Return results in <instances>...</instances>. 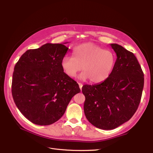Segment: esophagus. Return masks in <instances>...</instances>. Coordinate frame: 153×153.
<instances>
[{
    "mask_svg": "<svg viewBox=\"0 0 153 153\" xmlns=\"http://www.w3.org/2000/svg\"><path fill=\"white\" fill-rule=\"evenodd\" d=\"M78 85H79V87H80V90L82 91V86H83L82 84H81V83H78Z\"/></svg>",
    "mask_w": 153,
    "mask_h": 153,
    "instance_id": "obj_1",
    "label": "esophagus"
}]
</instances>
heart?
<instances>
[{
	"instance_id": "heart-1",
	"label": "heart",
	"mask_w": 153,
	"mask_h": 153,
	"mask_svg": "<svg viewBox=\"0 0 153 153\" xmlns=\"http://www.w3.org/2000/svg\"><path fill=\"white\" fill-rule=\"evenodd\" d=\"M71 56H64L61 62V68L71 78L84 71L79 78H89L90 82L98 84L105 80L112 71L115 62V55L112 51L103 49L92 43H84L73 50Z\"/></svg>"
}]
</instances>
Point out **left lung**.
Segmentation results:
<instances>
[{
  "label": "left lung",
  "mask_w": 153,
  "mask_h": 153,
  "mask_svg": "<svg viewBox=\"0 0 153 153\" xmlns=\"http://www.w3.org/2000/svg\"><path fill=\"white\" fill-rule=\"evenodd\" d=\"M111 47L117 59L105 80L95 85H84L85 117L93 126L114 129L130 119L140 102L144 84L141 66L132 52L113 43Z\"/></svg>",
  "instance_id": "8db88e82"
}]
</instances>
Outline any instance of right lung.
Instances as JSON below:
<instances>
[{"mask_svg": "<svg viewBox=\"0 0 153 153\" xmlns=\"http://www.w3.org/2000/svg\"><path fill=\"white\" fill-rule=\"evenodd\" d=\"M45 44L28 50L14 68L12 95L20 112L41 126L52 124L64 115L71 98L79 93L78 84L64 73L62 59L68 48Z\"/></svg>", "mask_w": 153, "mask_h": 153, "instance_id": "obj_1", "label": "right lung"}]
</instances>
